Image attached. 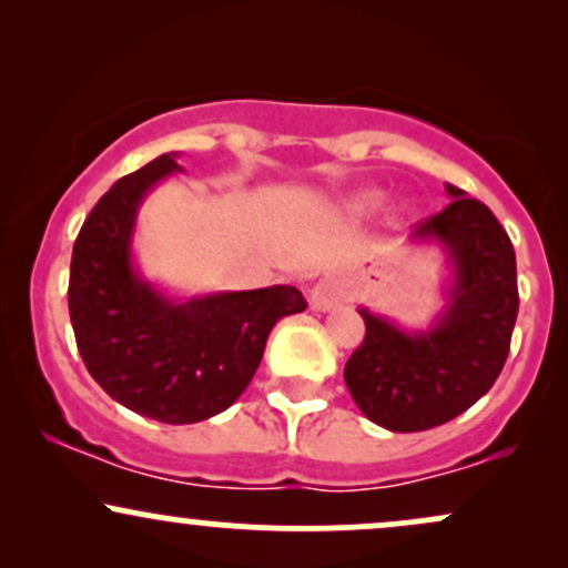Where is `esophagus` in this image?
<instances>
[{
    "instance_id": "1",
    "label": "esophagus",
    "mask_w": 568,
    "mask_h": 568,
    "mask_svg": "<svg viewBox=\"0 0 568 568\" xmlns=\"http://www.w3.org/2000/svg\"><path fill=\"white\" fill-rule=\"evenodd\" d=\"M344 302H349V283L344 280V275H338V272H328V275H323L315 285H312V310L331 312L336 310V306H342Z\"/></svg>"
}]
</instances>
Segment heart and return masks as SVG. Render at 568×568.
Wrapping results in <instances>:
<instances>
[{"mask_svg": "<svg viewBox=\"0 0 568 568\" xmlns=\"http://www.w3.org/2000/svg\"><path fill=\"white\" fill-rule=\"evenodd\" d=\"M371 202H374V200H357L355 205H352V207H355V211H363V207H368Z\"/></svg>", "mask_w": 568, "mask_h": 568, "instance_id": "1", "label": "heart"}]
</instances>
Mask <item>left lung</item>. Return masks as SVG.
I'll return each instance as SVG.
<instances>
[{"label":"left lung","instance_id":"1","mask_svg":"<svg viewBox=\"0 0 568 568\" xmlns=\"http://www.w3.org/2000/svg\"><path fill=\"white\" fill-rule=\"evenodd\" d=\"M452 205L414 226L410 243H438L452 264L448 304L427 331H403L361 306L366 338L344 366L352 400L393 433L438 427L497 382L518 317L515 251L484 202L446 184Z\"/></svg>","mask_w":568,"mask_h":568}]
</instances>
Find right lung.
Returning <instances> with one entry per match:
<instances>
[{
	"label": "right lung",
	"instance_id": "1",
	"mask_svg": "<svg viewBox=\"0 0 568 568\" xmlns=\"http://www.w3.org/2000/svg\"><path fill=\"white\" fill-rule=\"evenodd\" d=\"M175 158L162 154L95 202L71 253L69 315L84 366L116 403L165 425H194L245 393L270 331L306 302L293 285L179 302L135 270V216L181 171Z\"/></svg>",
	"mask_w": 568,
	"mask_h": 568
}]
</instances>
